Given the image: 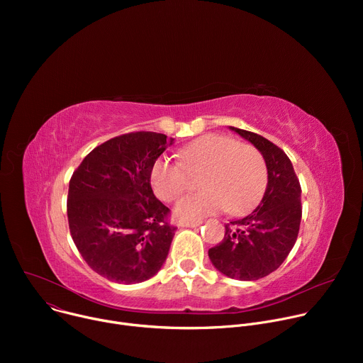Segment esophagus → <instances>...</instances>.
I'll use <instances>...</instances> for the list:
<instances>
[{"label":"esophagus","mask_w":363,"mask_h":363,"mask_svg":"<svg viewBox=\"0 0 363 363\" xmlns=\"http://www.w3.org/2000/svg\"><path fill=\"white\" fill-rule=\"evenodd\" d=\"M201 224H202V221H192V223H182L181 227H191V228H194V227H198Z\"/></svg>","instance_id":"34e87169"}]
</instances>
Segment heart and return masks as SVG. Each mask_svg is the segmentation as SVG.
Masks as SVG:
<instances>
[{
	"mask_svg": "<svg viewBox=\"0 0 363 363\" xmlns=\"http://www.w3.org/2000/svg\"><path fill=\"white\" fill-rule=\"evenodd\" d=\"M202 192L182 198L175 217L182 223L199 221L225 210L242 214L258 202L267 185V167L263 155L250 143L218 133L203 135L179 150V162L160 157L150 168V185L161 201L178 199L201 174Z\"/></svg>",
	"mask_w": 363,
	"mask_h": 363,
	"instance_id": "obj_1",
	"label": "heart"
}]
</instances>
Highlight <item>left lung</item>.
Instances as JSON below:
<instances>
[{
    "label": "left lung",
    "mask_w": 363,
    "mask_h": 363,
    "mask_svg": "<svg viewBox=\"0 0 363 363\" xmlns=\"http://www.w3.org/2000/svg\"><path fill=\"white\" fill-rule=\"evenodd\" d=\"M262 152L269 182L262 202L244 218L225 224L210 260L227 277L250 281L277 270L291 251L301 221V186L283 149L254 132L231 128Z\"/></svg>",
    "instance_id": "obj_1"
}]
</instances>
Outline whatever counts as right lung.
Returning <instances> with one entry per match:
<instances>
[{
    "label": "right lung",
    "instance_id": "right-lung-1",
    "mask_svg": "<svg viewBox=\"0 0 363 363\" xmlns=\"http://www.w3.org/2000/svg\"><path fill=\"white\" fill-rule=\"evenodd\" d=\"M165 149L167 135L125 133L96 146L70 178L72 238L89 267L111 281H145L167 260L177 227L150 186Z\"/></svg>",
    "mask_w": 363,
    "mask_h": 363
}]
</instances>
